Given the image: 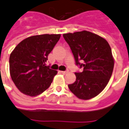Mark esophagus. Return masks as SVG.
I'll return each instance as SVG.
<instances>
[{
  "label": "esophagus",
  "mask_w": 129,
  "mask_h": 129,
  "mask_svg": "<svg viewBox=\"0 0 129 129\" xmlns=\"http://www.w3.org/2000/svg\"><path fill=\"white\" fill-rule=\"evenodd\" d=\"M61 73L63 74H66L67 73H68V70H66V71H61Z\"/></svg>",
  "instance_id": "esophagus-1"
}]
</instances>
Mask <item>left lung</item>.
<instances>
[{"label":"left lung","mask_w":129,"mask_h":129,"mask_svg":"<svg viewBox=\"0 0 129 129\" xmlns=\"http://www.w3.org/2000/svg\"><path fill=\"white\" fill-rule=\"evenodd\" d=\"M63 36L72 50L75 64L83 68L82 72H75L76 81L68 87L79 99L93 98L104 89L111 77L114 68L111 48L103 38L86 30Z\"/></svg>","instance_id":"obj_1"}]
</instances>
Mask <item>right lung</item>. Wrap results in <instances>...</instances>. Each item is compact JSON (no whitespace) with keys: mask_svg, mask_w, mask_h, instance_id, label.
Here are the masks:
<instances>
[{"mask_svg":"<svg viewBox=\"0 0 129 129\" xmlns=\"http://www.w3.org/2000/svg\"><path fill=\"white\" fill-rule=\"evenodd\" d=\"M61 34L32 36L23 40L9 58L10 74L20 91L35 97L50 86L57 72L46 66L48 55Z\"/></svg>","mask_w":129,"mask_h":129,"instance_id":"add662e5","label":"right lung"}]
</instances>
